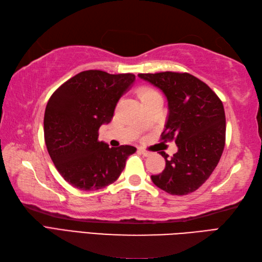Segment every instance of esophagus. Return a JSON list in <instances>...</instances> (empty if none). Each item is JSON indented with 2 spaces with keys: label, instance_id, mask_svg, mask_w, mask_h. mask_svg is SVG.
<instances>
[{
  "label": "esophagus",
  "instance_id": "obj_1",
  "mask_svg": "<svg viewBox=\"0 0 262 262\" xmlns=\"http://www.w3.org/2000/svg\"><path fill=\"white\" fill-rule=\"evenodd\" d=\"M138 151H139V152H140L141 155H143L144 157H149V156L151 155V152H150V151H147V150H144V149H141V148H140V149H139Z\"/></svg>",
  "mask_w": 262,
  "mask_h": 262
}]
</instances>
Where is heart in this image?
<instances>
[{
  "label": "heart",
  "mask_w": 262,
  "mask_h": 262,
  "mask_svg": "<svg viewBox=\"0 0 262 262\" xmlns=\"http://www.w3.org/2000/svg\"><path fill=\"white\" fill-rule=\"evenodd\" d=\"M155 94H158V93H157L155 90L150 89V87H143V89L140 91V98L142 100L144 97H148Z\"/></svg>",
  "instance_id": "heart-1"
}]
</instances>
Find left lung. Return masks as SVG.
<instances>
[{
	"label": "left lung",
	"mask_w": 262,
	"mask_h": 262,
	"mask_svg": "<svg viewBox=\"0 0 262 262\" xmlns=\"http://www.w3.org/2000/svg\"><path fill=\"white\" fill-rule=\"evenodd\" d=\"M166 95L168 119L161 140H172L178 151L160 155L166 167L151 180L171 195H187L204 184L217 166L225 146V113L219 96L188 73L139 74Z\"/></svg>",
	"instance_id": "8db88e82"
}]
</instances>
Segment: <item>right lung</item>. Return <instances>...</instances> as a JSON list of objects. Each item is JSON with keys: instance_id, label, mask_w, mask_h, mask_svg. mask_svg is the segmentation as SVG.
Segmentation results:
<instances>
[{"instance_id": "add662e5", "label": "right lung", "mask_w": 262, "mask_h": 262, "mask_svg": "<svg viewBox=\"0 0 262 262\" xmlns=\"http://www.w3.org/2000/svg\"><path fill=\"white\" fill-rule=\"evenodd\" d=\"M133 74L85 71L54 92L46 106L45 142L62 178L82 190H97L114 183L125 167L133 146L110 148L98 141L120 97L135 83Z\"/></svg>"}]
</instances>
